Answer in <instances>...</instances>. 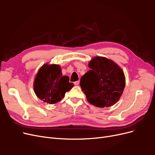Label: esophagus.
<instances>
[{"instance_id": "esophagus-1", "label": "esophagus", "mask_w": 155, "mask_h": 155, "mask_svg": "<svg viewBox=\"0 0 155 155\" xmlns=\"http://www.w3.org/2000/svg\"><path fill=\"white\" fill-rule=\"evenodd\" d=\"M79 82H80V81H79H79H76V82H74V84L75 85H78L79 84Z\"/></svg>"}]
</instances>
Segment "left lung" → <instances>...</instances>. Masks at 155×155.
<instances>
[{"mask_svg":"<svg viewBox=\"0 0 155 155\" xmlns=\"http://www.w3.org/2000/svg\"><path fill=\"white\" fill-rule=\"evenodd\" d=\"M91 70L81 78L80 86L87 101L97 107H107L119 100L125 86L123 70L112 60L94 58L88 63Z\"/></svg>","mask_w":155,"mask_h":155,"instance_id":"1","label":"left lung"}]
</instances>
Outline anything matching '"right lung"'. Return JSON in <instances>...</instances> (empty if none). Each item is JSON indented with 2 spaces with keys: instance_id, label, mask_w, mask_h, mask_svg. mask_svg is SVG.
Returning a JSON list of instances; mask_svg holds the SVG:
<instances>
[{
  "instance_id": "add662e5",
  "label": "right lung",
  "mask_w": 155,
  "mask_h": 155,
  "mask_svg": "<svg viewBox=\"0 0 155 155\" xmlns=\"http://www.w3.org/2000/svg\"><path fill=\"white\" fill-rule=\"evenodd\" d=\"M74 86L69 82L68 76H63L59 65L45 64L36 75L34 90L40 100L54 104L61 100Z\"/></svg>"
}]
</instances>
